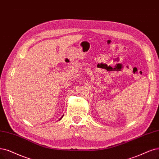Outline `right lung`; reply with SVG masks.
<instances>
[{
  "instance_id": "1",
  "label": "right lung",
  "mask_w": 159,
  "mask_h": 159,
  "mask_svg": "<svg viewBox=\"0 0 159 159\" xmlns=\"http://www.w3.org/2000/svg\"><path fill=\"white\" fill-rule=\"evenodd\" d=\"M63 116H61V118H60V119H59V120H61V119H62V118H63Z\"/></svg>"
}]
</instances>
